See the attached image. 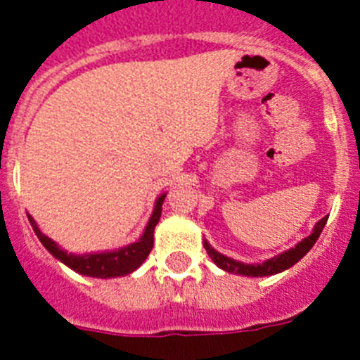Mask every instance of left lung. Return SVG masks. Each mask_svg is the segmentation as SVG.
I'll use <instances>...</instances> for the list:
<instances>
[{
  "label": "left lung",
  "mask_w": 360,
  "mask_h": 360,
  "mask_svg": "<svg viewBox=\"0 0 360 360\" xmlns=\"http://www.w3.org/2000/svg\"><path fill=\"white\" fill-rule=\"evenodd\" d=\"M326 219H328V216H324L323 219H319V221L316 224V227H314V231H311L310 236L303 238V240L299 241L295 247L278 254V256L270 257V259H266V262L263 263H243V262H238V259H232V257L225 256V254L212 249L207 240H203V247H205V250H207V254L211 256L212 262L216 263V266H219V269L225 270V272H231V274H238V276H247V278L274 276V274H279V272H283V270L294 266L295 263H297L299 259H301V257H303L304 254L314 247V243L317 241L319 234L323 232L324 225H326Z\"/></svg>",
  "instance_id": "obj_1"
}]
</instances>
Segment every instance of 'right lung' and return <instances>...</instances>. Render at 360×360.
I'll return each instance as SVG.
<instances>
[{
  "instance_id": "obj_1",
  "label": "right lung",
  "mask_w": 360,
  "mask_h": 360,
  "mask_svg": "<svg viewBox=\"0 0 360 360\" xmlns=\"http://www.w3.org/2000/svg\"><path fill=\"white\" fill-rule=\"evenodd\" d=\"M165 200V193L160 195L155 202L153 207V214L149 218L148 225H146L142 236L135 241L129 243L122 249L115 250H104V252H88V254H73L68 250L61 249L52 238L41 232L37 227L36 219L28 214V221H30L32 229L36 232V236L43 243V247L52 254L56 259L65 263L68 269L75 270L77 274L90 276V278H101V279H110V278H120V276H128L135 272L142 263L146 262V257L149 256L153 249V232L157 227L158 219L162 214V203Z\"/></svg>"
}]
</instances>
